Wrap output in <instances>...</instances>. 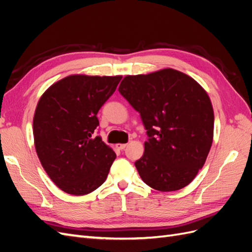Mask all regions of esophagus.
Masks as SVG:
<instances>
[{"mask_svg": "<svg viewBox=\"0 0 252 252\" xmlns=\"http://www.w3.org/2000/svg\"><path fill=\"white\" fill-rule=\"evenodd\" d=\"M126 146H127V144H117V145H116V147H117L119 150H123Z\"/></svg>", "mask_w": 252, "mask_h": 252, "instance_id": "obj_1", "label": "esophagus"}]
</instances>
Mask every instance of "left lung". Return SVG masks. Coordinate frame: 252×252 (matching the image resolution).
Returning a JSON list of instances; mask_svg holds the SVG:
<instances>
[{"label":"left lung","instance_id":"left-lung-1","mask_svg":"<svg viewBox=\"0 0 252 252\" xmlns=\"http://www.w3.org/2000/svg\"><path fill=\"white\" fill-rule=\"evenodd\" d=\"M119 93L140 113L148 139L134 163L140 177L158 191L187 186L202 169L213 138L210 98L199 83L167 68L127 75Z\"/></svg>","mask_w":252,"mask_h":252}]
</instances>
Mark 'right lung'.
<instances>
[{"instance_id":"add662e5","label":"right lung","mask_w":252,"mask_h":252,"mask_svg":"<svg viewBox=\"0 0 252 252\" xmlns=\"http://www.w3.org/2000/svg\"><path fill=\"white\" fill-rule=\"evenodd\" d=\"M121 79L69 75L51 85L37 103L36 154L49 178L66 193H90L107 178L117 156L95 134L96 114Z\"/></svg>"}]
</instances>
